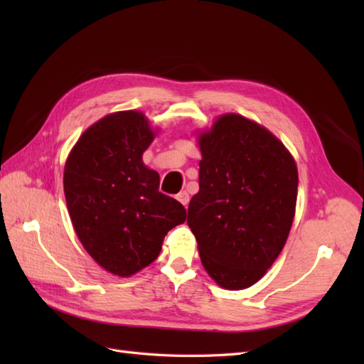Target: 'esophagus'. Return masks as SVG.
Returning <instances> with one entry per match:
<instances>
[{
    "label": "esophagus",
    "instance_id": "1",
    "mask_svg": "<svg viewBox=\"0 0 364 364\" xmlns=\"http://www.w3.org/2000/svg\"><path fill=\"white\" fill-rule=\"evenodd\" d=\"M176 199H178L186 208V206H188V203H190V194L186 193V191H181L178 196H176Z\"/></svg>",
    "mask_w": 364,
    "mask_h": 364
}]
</instances>
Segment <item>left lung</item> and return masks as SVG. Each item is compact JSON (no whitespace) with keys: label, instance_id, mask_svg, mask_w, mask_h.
<instances>
[{"label":"left lung","instance_id":"left-lung-1","mask_svg":"<svg viewBox=\"0 0 364 364\" xmlns=\"http://www.w3.org/2000/svg\"><path fill=\"white\" fill-rule=\"evenodd\" d=\"M199 146V193L186 223L209 277L229 290L247 289L287 241L299 181L296 162L267 129L235 114L220 117Z\"/></svg>","mask_w":364,"mask_h":364}]
</instances>
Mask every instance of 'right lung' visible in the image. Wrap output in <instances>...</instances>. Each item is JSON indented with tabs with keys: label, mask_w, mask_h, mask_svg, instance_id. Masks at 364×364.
<instances>
[{
	"label": "right lung",
	"mask_w": 364,
	"mask_h": 364,
	"mask_svg": "<svg viewBox=\"0 0 364 364\" xmlns=\"http://www.w3.org/2000/svg\"><path fill=\"white\" fill-rule=\"evenodd\" d=\"M151 141L141 112H115L85 132L65 164L63 191L75 234L118 277L155 261L164 237L186 218L182 203L159 191V174L142 162Z\"/></svg>",
	"instance_id": "obj_1"
}]
</instances>
